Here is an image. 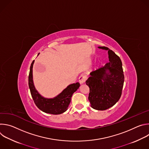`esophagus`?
I'll return each mask as SVG.
<instances>
[{
  "label": "esophagus",
  "instance_id": "esophagus-1",
  "mask_svg": "<svg viewBox=\"0 0 149 149\" xmlns=\"http://www.w3.org/2000/svg\"><path fill=\"white\" fill-rule=\"evenodd\" d=\"M87 78V75H84V74L81 75L79 76V83H80L81 84L84 83L85 82H86Z\"/></svg>",
  "mask_w": 149,
  "mask_h": 149
}]
</instances>
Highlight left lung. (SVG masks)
Masks as SVG:
<instances>
[{
  "label": "left lung",
  "instance_id": "obj_1",
  "mask_svg": "<svg viewBox=\"0 0 149 149\" xmlns=\"http://www.w3.org/2000/svg\"><path fill=\"white\" fill-rule=\"evenodd\" d=\"M98 48L108 51L109 62L93 71L86 83L90 88L88 100L91 107L97 110H105L120 98L124 76L120 57L107 47Z\"/></svg>",
  "mask_w": 149,
  "mask_h": 149
}]
</instances>
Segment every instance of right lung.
Segmentation results:
<instances>
[{
	"mask_svg": "<svg viewBox=\"0 0 149 149\" xmlns=\"http://www.w3.org/2000/svg\"><path fill=\"white\" fill-rule=\"evenodd\" d=\"M34 61L33 60L30 67L28 84L31 94L35 104L39 110L46 113L56 115L64 113L68 110L72 94L79 87V83L76 82L69 85L59 95L53 98H44L39 94L33 84L32 68Z\"/></svg>",
	"mask_w": 149,
	"mask_h": 149,
	"instance_id": "add662e5",
	"label": "right lung"
}]
</instances>
